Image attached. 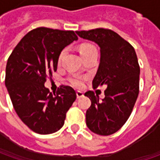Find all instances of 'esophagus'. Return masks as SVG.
I'll return each instance as SVG.
<instances>
[{"label":"esophagus","mask_w":160,"mask_h":160,"mask_svg":"<svg viewBox=\"0 0 160 160\" xmlns=\"http://www.w3.org/2000/svg\"><path fill=\"white\" fill-rule=\"evenodd\" d=\"M83 96V93L82 92H80V91H77V97L79 99V98H82Z\"/></svg>","instance_id":"1"}]
</instances>
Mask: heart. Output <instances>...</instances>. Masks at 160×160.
<instances>
[{
  "instance_id": "1",
  "label": "heart",
  "mask_w": 160,
  "mask_h": 160,
  "mask_svg": "<svg viewBox=\"0 0 160 160\" xmlns=\"http://www.w3.org/2000/svg\"><path fill=\"white\" fill-rule=\"evenodd\" d=\"M95 47L93 46V45H92V44H90V43H83V44H81L80 47H79V52L82 55L83 58L85 55H87L88 53L92 52V51H95ZM65 53H66V50H62L59 52L58 57V63H60L61 60L63 59ZM83 80H84V78L82 77H79V76H73V77H71L69 78V81H70L71 84H73L76 87H82L83 84Z\"/></svg>"
}]
</instances>
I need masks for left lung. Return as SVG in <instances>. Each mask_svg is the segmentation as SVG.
<instances>
[{"label":"left lung","instance_id":"8db88e82","mask_svg":"<svg viewBox=\"0 0 160 160\" xmlns=\"http://www.w3.org/2000/svg\"><path fill=\"white\" fill-rule=\"evenodd\" d=\"M83 39L97 43L101 60L92 87L107 85L105 98L100 100L93 91L84 95L92 104L86 111V125L100 135H110L125 125L132 113L139 94L140 66L133 47L110 29L96 28L77 31Z\"/></svg>","mask_w":160,"mask_h":160}]
</instances>
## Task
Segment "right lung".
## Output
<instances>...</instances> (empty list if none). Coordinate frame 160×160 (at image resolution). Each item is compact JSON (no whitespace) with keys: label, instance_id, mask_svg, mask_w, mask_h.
Instances as JSON below:
<instances>
[{"label":"right lung","instance_id":"1","mask_svg":"<svg viewBox=\"0 0 160 160\" xmlns=\"http://www.w3.org/2000/svg\"><path fill=\"white\" fill-rule=\"evenodd\" d=\"M77 39L74 31L35 28L22 38L8 58L5 85L18 116L34 132L58 131L77 99L70 86L60 85L52 94L44 83L57 70L59 52Z\"/></svg>","mask_w":160,"mask_h":160}]
</instances>
